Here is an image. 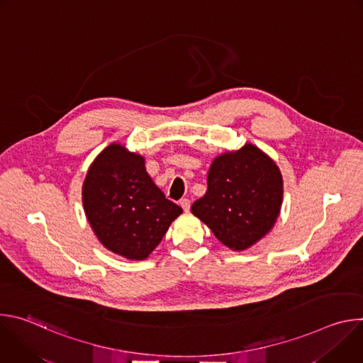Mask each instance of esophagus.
I'll return each instance as SVG.
<instances>
[{
	"label": "esophagus",
	"mask_w": 363,
	"mask_h": 363,
	"mask_svg": "<svg viewBox=\"0 0 363 363\" xmlns=\"http://www.w3.org/2000/svg\"><path fill=\"white\" fill-rule=\"evenodd\" d=\"M179 205L182 206L184 211H189V208H191V201H189L188 198H182V199L179 201Z\"/></svg>",
	"instance_id": "1"
}]
</instances>
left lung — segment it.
Listing matches in <instances>:
<instances>
[{
  "label": "left lung",
  "mask_w": 363,
  "mask_h": 363,
  "mask_svg": "<svg viewBox=\"0 0 363 363\" xmlns=\"http://www.w3.org/2000/svg\"><path fill=\"white\" fill-rule=\"evenodd\" d=\"M283 198L276 164L260 149L245 145L218 157L208 172V191L191 211L231 250H245L274 225Z\"/></svg>",
  "instance_id": "obj_1"
}]
</instances>
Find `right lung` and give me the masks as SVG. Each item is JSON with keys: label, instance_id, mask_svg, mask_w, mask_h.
Masks as SVG:
<instances>
[{"label": "right lung", "instance_id": "right-lung-1", "mask_svg": "<svg viewBox=\"0 0 363 363\" xmlns=\"http://www.w3.org/2000/svg\"><path fill=\"white\" fill-rule=\"evenodd\" d=\"M83 205L100 242L129 260L146 258L182 213L153 184L143 158L115 143L90 167Z\"/></svg>", "mask_w": 363, "mask_h": 363}]
</instances>
